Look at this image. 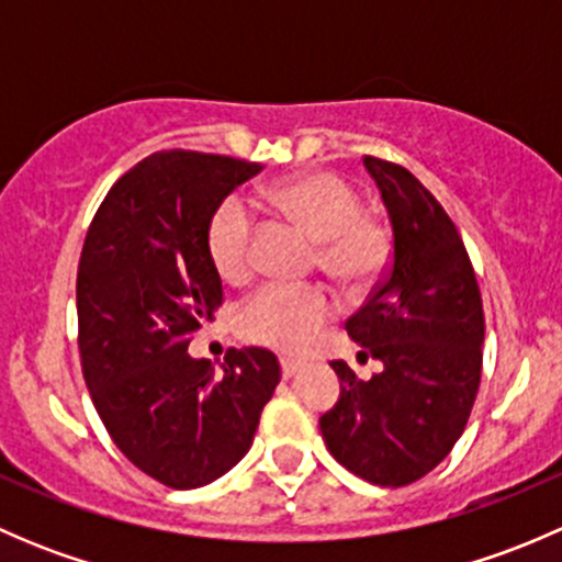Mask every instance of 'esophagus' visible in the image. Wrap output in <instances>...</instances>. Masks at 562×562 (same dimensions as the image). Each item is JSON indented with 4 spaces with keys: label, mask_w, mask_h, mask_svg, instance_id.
<instances>
[{
    "label": "esophagus",
    "mask_w": 562,
    "mask_h": 562,
    "mask_svg": "<svg viewBox=\"0 0 562 562\" xmlns=\"http://www.w3.org/2000/svg\"><path fill=\"white\" fill-rule=\"evenodd\" d=\"M280 367H282V375L293 378L299 370H302L304 364H302V361H299V359H288V356H285V359H280Z\"/></svg>",
    "instance_id": "1"
}]
</instances>
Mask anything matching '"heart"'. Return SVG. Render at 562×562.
Here are the masks:
<instances>
[{
  "instance_id": "1",
  "label": "heart",
  "mask_w": 562,
  "mask_h": 562,
  "mask_svg": "<svg viewBox=\"0 0 562 562\" xmlns=\"http://www.w3.org/2000/svg\"><path fill=\"white\" fill-rule=\"evenodd\" d=\"M269 201L285 220L317 241V260L348 285H370L389 258V234L361 212V198L342 176L307 171L269 190ZM255 223L247 203L231 195L212 212L206 249L214 269L231 282L252 269ZM331 293L321 285H263L249 293L234 315L236 334L247 342L277 350H299L334 315Z\"/></svg>"
}]
</instances>
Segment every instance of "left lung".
Segmentation results:
<instances>
[{"instance_id":"obj_1","label":"left lung","mask_w":562,"mask_h":562,"mask_svg":"<svg viewBox=\"0 0 562 562\" xmlns=\"http://www.w3.org/2000/svg\"><path fill=\"white\" fill-rule=\"evenodd\" d=\"M381 187L394 245L383 280L345 321L361 353L383 361L342 381L337 405L321 416L328 451L378 486H407L438 468L468 424L484 361V304L457 225L407 168L364 155Z\"/></svg>"}]
</instances>
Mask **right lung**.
Listing matches in <instances>:
<instances>
[{
    "instance_id": "obj_1",
    "label": "right lung",
    "mask_w": 562,
    "mask_h": 562,
    "mask_svg": "<svg viewBox=\"0 0 562 562\" xmlns=\"http://www.w3.org/2000/svg\"><path fill=\"white\" fill-rule=\"evenodd\" d=\"M258 171L236 157L155 151L119 176L83 239L76 282L83 381L119 451L171 490L228 473L280 383V361L266 348L228 350L223 372L187 353L223 304L209 217Z\"/></svg>"
}]
</instances>
